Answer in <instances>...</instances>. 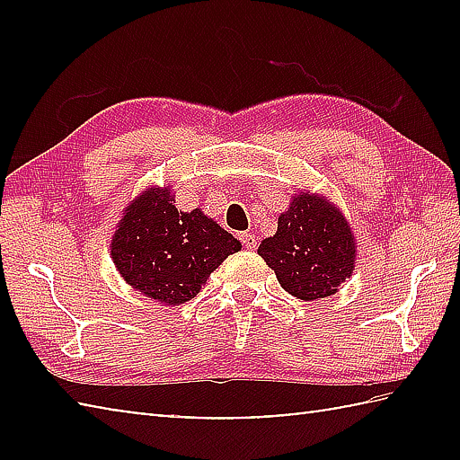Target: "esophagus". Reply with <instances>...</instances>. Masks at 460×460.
<instances>
[{"label": "esophagus", "instance_id": "34e87169", "mask_svg": "<svg viewBox=\"0 0 460 460\" xmlns=\"http://www.w3.org/2000/svg\"><path fill=\"white\" fill-rule=\"evenodd\" d=\"M239 239H241V243H243L247 249H253L258 247V239H255V235H252V233H243V235H239Z\"/></svg>", "mask_w": 460, "mask_h": 460}]
</instances>
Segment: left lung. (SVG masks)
Instances as JSON below:
<instances>
[{
  "label": "left lung",
  "mask_w": 460,
  "mask_h": 460,
  "mask_svg": "<svg viewBox=\"0 0 460 460\" xmlns=\"http://www.w3.org/2000/svg\"><path fill=\"white\" fill-rule=\"evenodd\" d=\"M258 253L288 294L313 302L337 294L339 286L353 276L357 239L331 199L300 190L278 217V231L261 241Z\"/></svg>",
  "instance_id": "8db88e82"
}]
</instances>
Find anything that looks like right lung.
<instances>
[{"instance_id":"right-lung-1","label":"right lung","mask_w":460,"mask_h":460,"mask_svg":"<svg viewBox=\"0 0 460 460\" xmlns=\"http://www.w3.org/2000/svg\"><path fill=\"white\" fill-rule=\"evenodd\" d=\"M111 260L126 282L164 306L189 302L241 249L239 239L200 208L178 211L170 186H147L121 211Z\"/></svg>"}]
</instances>
